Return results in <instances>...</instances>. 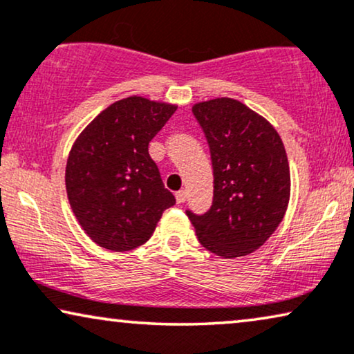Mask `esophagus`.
<instances>
[{"instance_id":"obj_1","label":"esophagus","mask_w":354,"mask_h":354,"mask_svg":"<svg viewBox=\"0 0 354 354\" xmlns=\"http://www.w3.org/2000/svg\"><path fill=\"white\" fill-rule=\"evenodd\" d=\"M186 199H187V192L185 189L176 192V202H178V204H185Z\"/></svg>"}]
</instances>
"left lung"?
Returning <instances> with one entry per match:
<instances>
[{
	"label": "left lung",
	"mask_w": 354,
	"mask_h": 354,
	"mask_svg": "<svg viewBox=\"0 0 354 354\" xmlns=\"http://www.w3.org/2000/svg\"><path fill=\"white\" fill-rule=\"evenodd\" d=\"M192 113L210 149L214 199L204 214L186 215L210 252L246 256L270 238L288 205L283 142L270 122L233 98L197 103Z\"/></svg>",
	"instance_id": "1"
}]
</instances>
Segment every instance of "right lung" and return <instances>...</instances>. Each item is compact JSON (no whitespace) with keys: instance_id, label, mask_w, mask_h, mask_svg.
I'll list each match as a JSON object with an SVG mask.
<instances>
[{"instance_id":"1","label":"right lung","mask_w":354,"mask_h":354,"mask_svg":"<svg viewBox=\"0 0 354 354\" xmlns=\"http://www.w3.org/2000/svg\"><path fill=\"white\" fill-rule=\"evenodd\" d=\"M176 106L128 97L103 110L71 149L66 191L75 218L98 246L129 251L152 236L163 210L176 204L165 189L149 142Z\"/></svg>"}]
</instances>
